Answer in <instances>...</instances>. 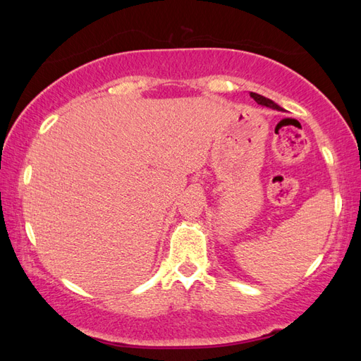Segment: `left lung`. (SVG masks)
I'll return each mask as SVG.
<instances>
[{
	"label": "left lung",
	"instance_id": "left-lung-1",
	"mask_svg": "<svg viewBox=\"0 0 361 361\" xmlns=\"http://www.w3.org/2000/svg\"><path fill=\"white\" fill-rule=\"evenodd\" d=\"M250 96L255 99V101L259 104V105H264V106H270V109H273V110H282L281 106L278 105V104H274L271 99H267V97H264V96H260V94H257V93H250Z\"/></svg>",
	"mask_w": 361,
	"mask_h": 361
}]
</instances>
